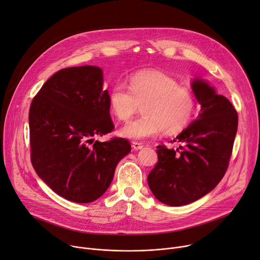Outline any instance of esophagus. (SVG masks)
Wrapping results in <instances>:
<instances>
[{"label":"esophagus","mask_w":260,"mask_h":260,"mask_svg":"<svg viewBox=\"0 0 260 260\" xmlns=\"http://www.w3.org/2000/svg\"><path fill=\"white\" fill-rule=\"evenodd\" d=\"M132 148H133V150L137 151V150H142V149L144 148V146H143V144H141V143L133 142V143H132Z\"/></svg>","instance_id":"1"}]
</instances>
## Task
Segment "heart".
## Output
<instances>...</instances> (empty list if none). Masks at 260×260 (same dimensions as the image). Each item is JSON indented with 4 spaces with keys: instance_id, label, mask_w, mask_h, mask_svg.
<instances>
[{
    "instance_id": "1",
    "label": "heart",
    "mask_w": 260,
    "mask_h": 260,
    "mask_svg": "<svg viewBox=\"0 0 260 260\" xmlns=\"http://www.w3.org/2000/svg\"><path fill=\"white\" fill-rule=\"evenodd\" d=\"M129 90L121 83L108 91V105L119 121H127L142 106L141 117L125 124L119 130L123 137L146 139L182 131L194 115L193 93L179 86L176 80L159 71H143L129 78Z\"/></svg>"
}]
</instances>
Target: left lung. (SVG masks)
Listing matches in <instances>:
<instances>
[{"label":"left lung","mask_w":260,"mask_h":260,"mask_svg":"<svg viewBox=\"0 0 260 260\" xmlns=\"http://www.w3.org/2000/svg\"><path fill=\"white\" fill-rule=\"evenodd\" d=\"M201 112L173 142L182 146L157 147L158 162L148 175L155 198L169 206L192 203L222 180L237 131V113L229 100L206 80L190 83Z\"/></svg>","instance_id":"8db88e82"}]
</instances>
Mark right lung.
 <instances>
[{
	"label": "right lung",
	"mask_w": 260,
	"mask_h": 260,
	"mask_svg": "<svg viewBox=\"0 0 260 260\" xmlns=\"http://www.w3.org/2000/svg\"><path fill=\"white\" fill-rule=\"evenodd\" d=\"M103 71L93 66L58 71L34 96L29 112L31 162L57 194L75 203L101 197L131 151L124 138L94 141L114 128Z\"/></svg>",
	"instance_id": "obj_1"
}]
</instances>
